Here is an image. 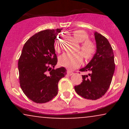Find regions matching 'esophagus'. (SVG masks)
Instances as JSON below:
<instances>
[{
	"instance_id": "1",
	"label": "esophagus",
	"mask_w": 129,
	"mask_h": 129,
	"mask_svg": "<svg viewBox=\"0 0 129 129\" xmlns=\"http://www.w3.org/2000/svg\"><path fill=\"white\" fill-rule=\"evenodd\" d=\"M67 73L68 75H69V76H71V75H72L73 74V72H71V71H69L68 70L67 72Z\"/></svg>"
}]
</instances>
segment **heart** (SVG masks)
<instances>
[{"mask_svg": "<svg viewBox=\"0 0 129 129\" xmlns=\"http://www.w3.org/2000/svg\"><path fill=\"white\" fill-rule=\"evenodd\" d=\"M73 36L78 42H82L80 46L81 52L75 53H63L60 56L59 62L62 66L68 69H73L79 67L83 60V55L85 59H91L96 51V47L94 43L87 40L88 35L86 32L82 29H77L73 31ZM54 50L56 51H59L58 39H56L54 44Z\"/></svg>", "mask_w": 129, "mask_h": 129, "instance_id": "obj_1", "label": "heart"}]
</instances>
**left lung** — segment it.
Listing matches in <instances>:
<instances>
[{
  "instance_id": "left-lung-1",
  "label": "left lung",
  "mask_w": 129,
  "mask_h": 129,
  "mask_svg": "<svg viewBox=\"0 0 129 129\" xmlns=\"http://www.w3.org/2000/svg\"><path fill=\"white\" fill-rule=\"evenodd\" d=\"M94 35L96 51L90 62L79 70L90 73L82 75V82L75 86V91L79 95L91 100L100 98L107 92L115 69L113 49L109 41L97 32Z\"/></svg>"
}]
</instances>
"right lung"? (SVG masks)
<instances>
[{"instance_id": "1", "label": "right lung", "mask_w": 129, "mask_h": 129, "mask_svg": "<svg viewBox=\"0 0 129 129\" xmlns=\"http://www.w3.org/2000/svg\"><path fill=\"white\" fill-rule=\"evenodd\" d=\"M62 28L45 29L31 37L23 45L19 59L22 90L36 103L50 101L58 91L59 81L66 75L64 67L54 69L57 62L54 39Z\"/></svg>"}]
</instances>
